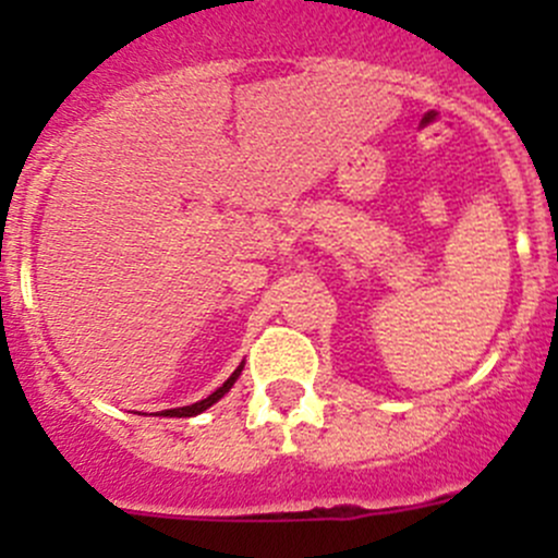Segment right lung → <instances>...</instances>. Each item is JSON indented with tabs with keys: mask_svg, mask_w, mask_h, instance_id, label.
I'll return each instance as SVG.
<instances>
[{
	"mask_svg": "<svg viewBox=\"0 0 558 558\" xmlns=\"http://www.w3.org/2000/svg\"><path fill=\"white\" fill-rule=\"evenodd\" d=\"M243 367H245V364H240V367H238V369H234V373H232V375H229V378H227V384H223V386H218V388H216V391H213V393H210V397H207V399H202V402H194V404H185V408H172V410H161V413H159V415H170V418H191V415H199V413H202V410H207V408H210V404H216V402H218V399H221V397H223V393H227V391H229V388H232V386H234V380H238V378H240V373H243Z\"/></svg>",
	"mask_w": 558,
	"mask_h": 558,
	"instance_id": "1",
	"label": "right lung"
}]
</instances>
